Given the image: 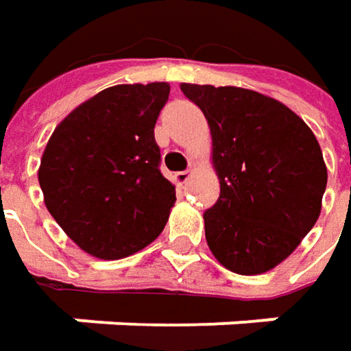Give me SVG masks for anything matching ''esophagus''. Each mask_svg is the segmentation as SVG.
I'll return each mask as SVG.
<instances>
[{
    "label": "esophagus",
    "instance_id": "1",
    "mask_svg": "<svg viewBox=\"0 0 351 351\" xmlns=\"http://www.w3.org/2000/svg\"><path fill=\"white\" fill-rule=\"evenodd\" d=\"M189 178H191V171H189V169L173 173V180H176V184H180V185L187 184V180H189Z\"/></svg>",
    "mask_w": 351,
    "mask_h": 351
}]
</instances>
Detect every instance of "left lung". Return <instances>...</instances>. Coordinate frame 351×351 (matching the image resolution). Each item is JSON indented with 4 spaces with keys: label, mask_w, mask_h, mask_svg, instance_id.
Returning <instances> with one entry per match:
<instances>
[{
    "label": "left lung",
    "mask_w": 351,
    "mask_h": 351,
    "mask_svg": "<svg viewBox=\"0 0 351 351\" xmlns=\"http://www.w3.org/2000/svg\"><path fill=\"white\" fill-rule=\"evenodd\" d=\"M182 93L205 116L221 193L203 213L215 258L237 274L282 263L320 215L322 149L302 118L282 102L237 86L187 84Z\"/></svg>",
    "instance_id": "8db88e82"
}]
</instances>
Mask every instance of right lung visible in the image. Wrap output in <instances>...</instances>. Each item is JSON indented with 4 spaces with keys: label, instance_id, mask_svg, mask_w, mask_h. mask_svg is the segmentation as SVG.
Wrapping results in <instances>:
<instances>
[{
    "label": "right lung",
    "instance_id": "1",
    "mask_svg": "<svg viewBox=\"0 0 351 351\" xmlns=\"http://www.w3.org/2000/svg\"><path fill=\"white\" fill-rule=\"evenodd\" d=\"M167 98V82L104 88L66 116L45 148V205L93 256L138 253L166 227L176 187L160 171L154 126Z\"/></svg>",
    "mask_w": 351,
    "mask_h": 351
}]
</instances>
